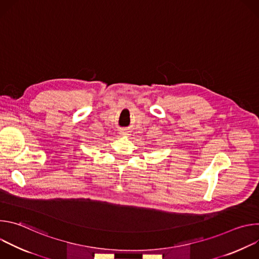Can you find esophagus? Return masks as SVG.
I'll return each mask as SVG.
<instances>
[{
	"label": "esophagus",
	"mask_w": 259,
	"mask_h": 259,
	"mask_svg": "<svg viewBox=\"0 0 259 259\" xmlns=\"http://www.w3.org/2000/svg\"><path fill=\"white\" fill-rule=\"evenodd\" d=\"M122 134H123V135H126V132H123Z\"/></svg>",
	"instance_id": "34e87169"
}]
</instances>
